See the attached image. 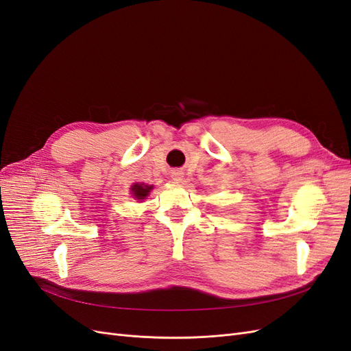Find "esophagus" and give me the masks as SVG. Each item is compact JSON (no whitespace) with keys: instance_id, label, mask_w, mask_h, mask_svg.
Masks as SVG:
<instances>
[{"instance_id":"obj_1","label":"esophagus","mask_w":351,"mask_h":351,"mask_svg":"<svg viewBox=\"0 0 351 351\" xmlns=\"http://www.w3.org/2000/svg\"><path fill=\"white\" fill-rule=\"evenodd\" d=\"M171 178L174 180L176 183H180V182H182V180H183V173L180 171V169H176V171L171 173Z\"/></svg>"}]
</instances>
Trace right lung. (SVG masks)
Returning a JSON list of instances; mask_svg holds the SVG:
<instances>
[{"instance_id":"obj_1","label":"right lung","mask_w":351,"mask_h":351,"mask_svg":"<svg viewBox=\"0 0 351 351\" xmlns=\"http://www.w3.org/2000/svg\"><path fill=\"white\" fill-rule=\"evenodd\" d=\"M152 190V186H147V184H133L132 187V192H133V196L137 197L139 200L145 199L147 195H149V192Z\"/></svg>"}]
</instances>
